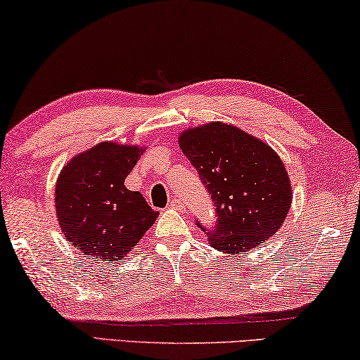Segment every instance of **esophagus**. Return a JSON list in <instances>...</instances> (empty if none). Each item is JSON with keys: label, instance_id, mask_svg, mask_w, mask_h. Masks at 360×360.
<instances>
[{"label": "esophagus", "instance_id": "34e87169", "mask_svg": "<svg viewBox=\"0 0 360 360\" xmlns=\"http://www.w3.org/2000/svg\"><path fill=\"white\" fill-rule=\"evenodd\" d=\"M169 208H174V210H181V208H184V203H182L179 198H171L169 203H168Z\"/></svg>", "mask_w": 360, "mask_h": 360}]
</instances>
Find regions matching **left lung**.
<instances>
[{
  "label": "left lung",
  "mask_w": 360,
  "mask_h": 360,
  "mask_svg": "<svg viewBox=\"0 0 360 360\" xmlns=\"http://www.w3.org/2000/svg\"><path fill=\"white\" fill-rule=\"evenodd\" d=\"M179 147L212 195L217 223L213 228L195 223L214 249L231 255L248 252L280 229L292 192L275 150L224 122L187 129Z\"/></svg>",
  "instance_id": "1"
}]
</instances>
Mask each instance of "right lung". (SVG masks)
I'll return each mask as SVG.
<instances>
[{
    "label": "right lung",
    "mask_w": 360,
    "mask_h": 360,
    "mask_svg": "<svg viewBox=\"0 0 360 360\" xmlns=\"http://www.w3.org/2000/svg\"><path fill=\"white\" fill-rule=\"evenodd\" d=\"M142 152L101 142L63 168L55 191L58 221L64 238L89 259H122L157 219L141 192L124 186Z\"/></svg>",
    "instance_id": "obj_1"
}]
</instances>
